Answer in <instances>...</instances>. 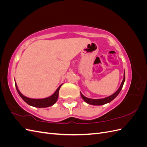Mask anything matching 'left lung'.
Segmentation results:
<instances>
[{
	"instance_id": "1",
	"label": "left lung",
	"mask_w": 147,
	"mask_h": 147,
	"mask_svg": "<svg viewBox=\"0 0 147 147\" xmlns=\"http://www.w3.org/2000/svg\"><path fill=\"white\" fill-rule=\"evenodd\" d=\"M124 81H125V72H124V78H123V80L121 85H120L119 88H118V90L116 92H115L114 94H113L112 95H111V96H109L107 97H105V98H104V99H92L88 98V97L83 96L81 92H80V94H81V96H82V97L83 98V99L84 101H85L86 103H88L89 104L93 105H104L105 104L109 103V102H110L111 101L113 100L115 98V97H116L118 95L119 92L121 91V89L123 88V84H124Z\"/></svg>"
}]
</instances>
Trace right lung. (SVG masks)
<instances>
[{
	"mask_svg": "<svg viewBox=\"0 0 147 147\" xmlns=\"http://www.w3.org/2000/svg\"><path fill=\"white\" fill-rule=\"evenodd\" d=\"M58 87V88L57 89L56 91L55 92L54 94L51 95V96L46 97V98L44 99H31L29 98V97H27L23 95L19 91L18 88L17 87L16 83L15 82V86L16 88V90L18 92L19 95L21 97L22 99H23L24 101H25L26 103H27L28 105H31L32 107H38V108H45V107H50L52 106L53 105H54L57 100V98H58V96H59V91L60 90V88L61 87L62 84Z\"/></svg>",
	"mask_w": 147,
	"mask_h": 147,
	"instance_id": "right-lung-1",
	"label": "right lung"
}]
</instances>
